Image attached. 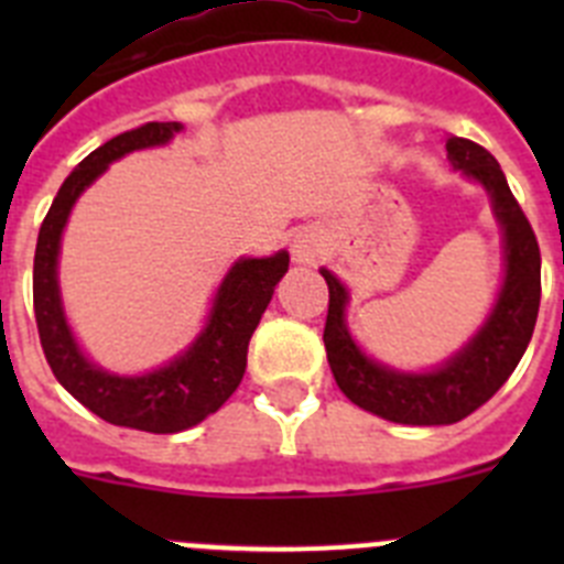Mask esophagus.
Segmentation results:
<instances>
[{
    "instance_id": "obj_1",
    "label": "esophagus",
    "mask_w": 564,
    "mask_h": 564,
    "mask_svg": "<svg viewBox=\"0 0 564 564\" xmlns=\"http://www.w3.org/2000/svg\"><path fill=\"white\" fill-rule=\"evenodd\" d=\"M291 253L293 262H299V265H311V262H316L318 253H322V237H318L313 228H302V231L293 237Z\"/></svg>"
}]
</instances>
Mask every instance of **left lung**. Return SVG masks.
I'll list each match as a JSON object with an SVG mask.
<instances>
[{
    "label": "left lung",
    "instance_id": "obj_1",
    "mask_svg": "<svg viewBox=\"0 0 564 564\" xmlns=\"http://www.w3.org/2000/svg\"><path fill=\"white\" fill-rule=\"evenodd\" d=\"M452 166L480 183L506 242V279L486 325L460 352L432 372H401L372 361L358 350L344 325L347 288L322 268L330 291L325 322V347L338 390L356 406L392 423L441 426L457 423L482 406L514 372L525 352L540 313V246L534 228L508 188L495 154L480 143L455 138L446 141Z\"/></svg>",
    "mask_w": 564,
    "mask_h": 564
}]
</instances>
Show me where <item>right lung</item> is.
Instances as JSON below:
<instances>
[{
  "mask_svg": "<svg viewBox=\"0 0 564 564\" xmlns=\"http://www.w3.org/2000/svg\"><path fill=\"white\" fill-rule=\"evenodd\" d=\"M177 121H152L115 134L112 141L89 152L58 188L42 228L33 259V311L39 338L50 370L69 395L82 401L107 423L129 430L172 435L197 426L217 412L246 376L248 341L273 296V288L288 271V251L262 259H239L217 288L206 327L183 356L147 376H115L82 352L64 318L58 296V248L67 217L89 183L107 166L134 149L163 147L181 132Z\"/></svg>",
  "mask_w": 564,
  "mask_h": 564,
  "instance_id": "1",
  "label": "right lung"
}]
</instances>
